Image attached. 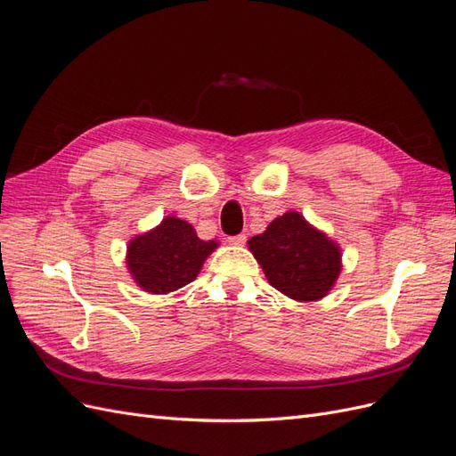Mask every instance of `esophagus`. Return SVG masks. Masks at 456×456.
Here are the masks:
<instances>
[{"label": "esophagus", "instance_id": "34e87169", "mask_svg": "<svg viewBox=\"0 0 456 456\" xmlns=\"http://www.w3.org/2000/svg\"><path fill=\"white\" fill-rule=\"evenodd\" d=\"M226 241L230 245H243L247 241V238H245V233H238V236H230Z\"/></svg>", "mask_w": 456, "mask_h": 456}]
</instances>
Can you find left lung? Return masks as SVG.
Listing matches in <instances>:
<instances>
[{"mask_svg": "<svg viewBox=\"0 0 456 456\" xmlns=\"http://www.w3.org/2000/svg\"><path fill=\"white\" fill-rule=\"evenodd\" d=\"M249 249L272 287L295 300L325 297L340 273L338 247L295 211L251 238Z\"/></svg>", "mask_w": 456, "mask_h": 456, "instance_id": "1", "label": "left lung"}]
</instances>
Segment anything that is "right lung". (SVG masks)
Returning a JSON list of instances; mask_svg holds the SVG:
<instances>
[{
	"instance_id": "right-lung-1",
	"label": "right lung",
	"mask_w": 456,
	"mask_h": 456,
	"mask_svg": "<svg viewBox=\"0 0 456 456\" xmlns=\"http://www.w3.org/2000/svg\"><path fill=\"white\" fill-rule=\"evenodd\" d=\"M213 249L216 241H201L186 220L167 216L129 243L127 266L144 291L165 295L194 281Z\"/></svg>"
}]
</instances>
